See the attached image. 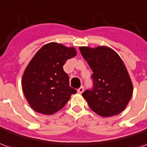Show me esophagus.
<instances>
[{
	"label": "esophagus",
	"mask_w": 147,
	"mask_h": 147,
	"mask_svg": "<svg viewBox=\"0 0 147 147\" xmlns=\"http://www.w3.org/2000/svg\"><path fill=\"white\" fill-rule=\"evenodd\" d=\"M77 91H78L79 94H82V93L84 91V88H83V86H81L80 88H79V89L77 90Z\"/></svg>",
	"instance_id": "esophagus-1"
}]
</instances>
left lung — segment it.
<instances>
[{"mask_svg":"<svg viewBox=\"0 0 147 147\" xmlns=\"http://www.w3.org/2000/svg\"><path fill=\"white\" fill-rule=\"evenodd\" d=\"M83 58L92 69L94 87L83 93L90 108L103 117L116 116L131 98L133 85L123 61L113 49L80 46Z\"/></svg>","mask_w":147,"mask_h":147,"instance_id":"obj_1","label":"left lung"}]
</instances>
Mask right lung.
I'll return each instance as SVG.
<instances>
[{
	"label": "right lung",
	"mask_w": 147,
	"mask_h": 147,
	"mask_svg": "<svg viewBox=\"0 0 147 147\" xmlns=\"http://www.w3.org/2000/svg\"><path fill=\"white\" fill-rule=\"evenodd\" d=\"M77 54L74 47L57 42L45 44L24 70L22 88L27 102L38 113L52 115L66 105L76 90L69 86L65 62Z\"/></svg>",
	"instance_id": "1"
}]
</instances>
